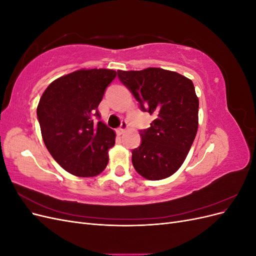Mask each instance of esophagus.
Returning a JSON list of instances; mask_svg holds the SVG:
<instances>
[{"instance_id": "obj_1", "label": "esophagus", "mask_w": 256, "mask_h": 256, "mask_svg": "<svg viewBox=\"0 0 256 256\" xmlns=\"http://www.w3.org/2000/svg\"><path fill=\"white\" fill-rule=\"evenodd\" d=\"M128 128V124L126 122H122V125L120 128H118V130H116V132H118V134H122L124 132H125V130Z\"/></svg>"}]
</instances>
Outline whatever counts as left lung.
<instances>
[{"instance_id": "obj_1", "label": "left lung", "mask_w": 256, "mask_h": 256, "mask_svg": "<svg viewBox=\"0 0 256 256\" xmlns=\"http://www.w3.org/2000/svg\"><path fill=\"white\" fill-rule=\"evenodd\" d=\"M120 81L143 112L154 114L150 127L140 130L142 142L132 150L136 171L150 180L173 175L187 157L198 127V99L186 76L162 68L118 70Z\"/></svg>"}]
</instances>
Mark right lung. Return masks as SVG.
<instances>
[{
  "label": "right lung",
  "instance_id": "1",
  "mask_svg": "<svg viewBox=\"0 0 256 256\" xmlns=\"http://www.w3.org/2000/svg\"><path fill=\"white\" fill-rule=\"evenodd\" d=\"M112 69H82L53 81L37 106L42 140L67 172L92 177L106 168L114 131L100 122L98 106L115 79Z\"/></svg>",
  "mask_w": 256,
  "mask_h": 256
}]
</instances>
